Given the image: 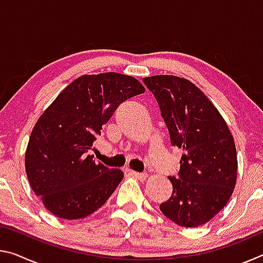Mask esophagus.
<instances>
[{"label":"esophagus","mask_w":263,"mask_h":263,"mask_svg":"<svg viewBox=\"0 0 263 263\" xmlns=\"http://www.w3.org/2000/svg\"><path fill=\"white\" fill-rule=\"evenodd\" d=\"M128 173H130L132 176H135L137 179H140V180H145L146 177H147V173H139V172L131 171V169H128Z\"/></svg>","instance_id":"1"}]
</instances>
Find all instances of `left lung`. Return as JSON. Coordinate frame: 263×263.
I'll return each mask as SVG.
<instances>
[{
  "instance_id": "left-lung-1",
  "label": "left lung",
  "mask_w": 263,
  "mask_h": 263,
  "mask_svg": "<svg viewBox=\"0 0 263 263\" xmlns=\"http://www.w3.org/2000/svg\"><path fill=\"white\" fill-rule=\"evenodd\" d=\"M158 101L173 146L183 151L173 193L160 210L175 224L197 228L229 202L237 181L233 137L219 111L194 83L174 75L145 78Z\"/></svg>"
}]
</instances>
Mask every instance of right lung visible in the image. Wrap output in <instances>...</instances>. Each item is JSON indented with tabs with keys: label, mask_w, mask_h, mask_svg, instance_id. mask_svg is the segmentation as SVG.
<instances>
[{
	"label": "right lung",
	"mask_w": 263,
	"mask_h": 263,
	"mask_svg": "<svg viewBox=\"0 0 263 263\" xmlns=\"http://www.w3.org/2000/svg\"><path fill=\"white\" fill-rule=\"evenodd\" d=\"M144 91L128 75H82L44 111L30 136L25 171L31 188L51 213L80 219L108 201L123 172L96 162L88 152L118 105Z\"/></svg>",
	"instance_id": "1"
}]
</instances>
